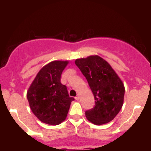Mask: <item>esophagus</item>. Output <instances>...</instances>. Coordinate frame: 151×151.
<instances>
[{
	"label": "esophagus",
	"mask_w": 151,
	"mask_h": 151,
	"mask_svg": "<svg viewBox=\"0 0 151 151\" xmlns=\"http://www.w3.org/2000/svg\"><path fill=\"white\" fill-rule=\"evenodd\" d=\"M79 98H80V96H79V94H77V96L75 97V99L76 100H79Z\"/></svg>",
	"instance_id": "obj_1"
}]
</instances>
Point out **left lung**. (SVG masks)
Listing matches in <instances>:
<instances>
[{
    "label": "left lung",
    "instance_id": "1",
    "mask_svg": "<svg viewBox=\"0 0 151 151\" xmlns=\"http://www.w3.org/2000/svg\"><path fill=\"white\" fill-rule=\"evenodd\" d=\"M75 65L86 77L93 96L95 105L85 111L86 119L95 125L112 121L124 103L125 88L111 65L98 55L77 59Z\"/></svg>",
    "mask_w": 151,
    "mask_h": 151
}]
</instances>
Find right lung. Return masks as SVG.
<instances>
[{
    "instance_id": "right-lung-1",
    "label": "right lung",
    "mask_w": 151,
    "mask_h": 151,
    "mask_svg": "<svg viewBox=\"0 0 151 151\" xmlns=\"http://www.w3.org/2000/svg\"><path fill=\"white\" fill-rule=\"evenodd\" d=\"M67 61H53L38 72L27 93L30 109L45 124L58 125L65 120L73 97L60 81Z\"/></svg>"
}]
</instances>
